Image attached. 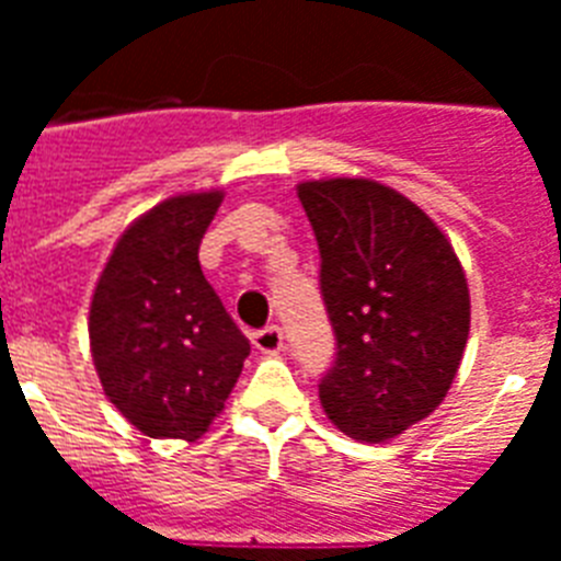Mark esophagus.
Returning a JSON list of instances; mask_svg holds the SVG:
<instances>
[{
	"label": "esophagus",
	"instance_id": "esophagus-1",
	"mask_svg": "<svg viewBox=\"0 0 561 561\" xmlns=\"http://www.w3.org/2000/svg\"><path fill=\"white\" fill-rule=\"evenodd\" d=\"M252 345H255L261 354H277V351L284 348V331L277 329V325H266V329L252 334Z\"/></svg>",
	"mask_w": 561,
	"mask_h": 561
}]
</instances>
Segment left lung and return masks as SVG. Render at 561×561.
<instances>
[{
    "label": "left lung",
    "mask_w": 561,
    "mask_h": 561,
    "mask_svg": "<svg viewBox=\"0 0 561 561\" xmlns=\"http://www.w3.org/2000/svg\"><path fill=\"white\" fill-rule=\"evenodd\" d=\"M297 196L320 247L336 356L320 404L340 433L381 444L438 408L469 336V286L427 213L374 180H317Z\"/></svg>",
    "instance_id": "1"
}]
</instances>
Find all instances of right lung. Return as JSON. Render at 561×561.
I'll use <instances>...</instances> for the list:
<instances>
[{"label": "right lung", "instance_id": "right-lung-1", "mask_svg": "<svg viewBox=\"0 0 561 561\" xmlns=\"http://www.w3.org/2000/svg\"><path fill=\"white\" fill-rule=\"evenodd\" d=\"M221 199V191L185 193L151 207L123 232L92 295L103 393L148 438H202L250 356L199 266Z\"/></svg>", "mask_w": 561, "mask_h": 561}]
</instances>
